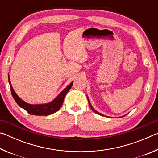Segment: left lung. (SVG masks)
Segmentation results:
<instances>
[{"mask_svg": "<svg viewBox=\"0 0 158 158\" xmlns=\"http://www.w3.org/2000/svg\"><path fill=\"white\" fill-rule=\"evenodd\" d=\"M87 98H88V101H89V103L90 107V108H91V109H92V110H93V111H94V112H95V113H96V114H98V115H100V116H104V115H103V114H100V113H99V112H98V111H96V110H95V109H93V106H92V105H90V101H89V98H88V96H87ZM123 116H121V117H123Z\"/></svg>", "mask_w": 158, "mask_h": 158, "instance_id": "1", "label": "left lung"}]
</instances>
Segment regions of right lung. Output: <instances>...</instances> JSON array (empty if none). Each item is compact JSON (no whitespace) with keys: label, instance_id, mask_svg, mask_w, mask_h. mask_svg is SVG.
I'll list each match as a JSON object with an SVG mask.
<instances>
[{"label":"right lung","instance_id":"add662e5","mask_svg":"<svg viewBox=\"0 0 158 158\" xmlns=\"http://www.w3.org/2000/svg\"><path fill=\"white\" fill-rule=\"evenodd\" d=\"M8 79L10 89H11L12 97L15 99L16 102L17 103V105L19 106L20 107L25 109L28 114L32 115H35V116H48V115L52 114L59 110L61 106L63 105L64 98H65L67 93L69 91V89H71L72 85L73 84V81L71 82L62 92L60 93L58 95L57 97L54 100L50 102L49 103L40 104V105H31V104H28L21 100V99L17 95V93H15L12 86L11 82H10V80L9 74Z\"/></svg>","mask_w":158,"mask_h":158}]
</instances>
